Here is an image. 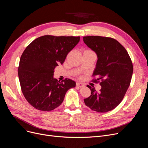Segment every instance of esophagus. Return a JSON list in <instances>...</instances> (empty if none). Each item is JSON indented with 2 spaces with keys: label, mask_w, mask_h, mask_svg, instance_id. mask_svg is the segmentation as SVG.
Returning a JSON list of instances; mask_svg holds the SVG:
<instances>
[{
  "label": "esophagus",
  "mask_w": 148,
  "mask_h": 148,
  "mask_svg": "<svg viewBox=\"0 0 148 148\" xmlns=\"http://www.w3.org/2000/svg\"><path fill=\"white\" fill-rule=\"evenodd\" d=\"M76 86L79 87V88H82V87L84 86V84H83V83H76Z\"/></svg>",
  "instance_id": "esophagus-1"
}]
</instances>
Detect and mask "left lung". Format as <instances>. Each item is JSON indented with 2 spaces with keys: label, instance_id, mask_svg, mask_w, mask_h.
<instances>
[{
  "label": "left lung",
  "instance_id": "obj_1",
  "mask_svg": "<svg viewBox=\"0 0 148 148\" xmlns=\"http://www.w3.org/2000/svg\"><path fill=\"white\" fill-rule=\"evenodd\" d=\"M83 39L97 56L93 75L99 78L92 80L97 83L100 80L101 86L97 92L88 85L91 95L84 102L92 111H110L120 103L130 85L133 73L131 59L126 49L114 38L91 36Z\"/></svg>",
  "mask_w": 148,
  "mask_h": 148
}]
</instances>
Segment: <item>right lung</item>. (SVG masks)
<instances>
[{
    "label": "right lung",
    "instance_id": "right-lung-1",
    "mask_svg": "<svg viewBox=\"0 0 148 148\" xmlns=\"http://www.w3.org/2000/svg\"><path fill=\"white\" fill-rule=\"evenodd\" d=\"M80 37L43 36L37 38L22 53L18 75L21 89L29 103L38 110L49 111L59 106L75 82L54 78L55 68L63 63Z\"/></svg>",
    "mask_w": 148,
    "mask_h": 148
}]
</instances>
